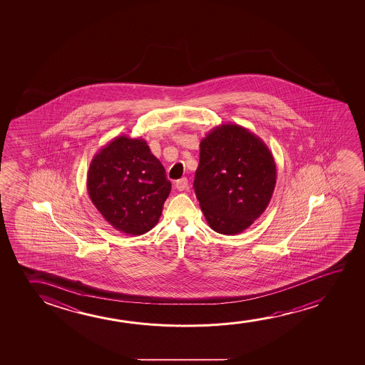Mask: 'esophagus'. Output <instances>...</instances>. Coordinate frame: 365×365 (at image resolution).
<instances>
[{
  "instance_id": "obj_1",
  "label": "esophagus",
  "mask_w": 365,
  "mask_h": 365,
  "mask_svg": "<svg viewBox=\"0 0 365 365\" xmlns=\"http://www.w3.org/2000/svg\"><path fill=\"white\" fill-rule=\"evenodd\" d=\"M187 187H188V180L187 178H180V180L175 182V188L180 190V192L185 190Z\"/></svg>"
}]
</instances>
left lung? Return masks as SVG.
<instances>
[{
    "label": "left lung",
    "mask_w": 365,
    "mask_h": 365,
    "mask_svg": "<svg viewBox=\"0 0 365 365\" xmlns=\"http://www.w3.org/2000/svg\"><path fill=\"white\" fill-rule=\"evenodd\" d=\"M200 148L193 187L205 220L220 235L242 233L269 205L274 158L258 135L233 123L215 127Z\"/></svg>",
    "instance_id": "8db88e82"
}]
</instances>
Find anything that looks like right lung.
Listing matches in <instances>:
<instances>
[{"instance_id":"obj_1","label":"right lung","mask_w":365,"mask_h":365,"mask_svg":"<svg viewBox=\"0 0 365 365\" xmlns=\"http://www.w3.org/2000/svg\"><path fill=\"white\" fill-rule=\"evenodd\" d=\"M165 167L147 142L115 137L96 153L87 173L92 203L115 230L145 235L160 220L170 195Z\"/></svg>"}]
</instances>
